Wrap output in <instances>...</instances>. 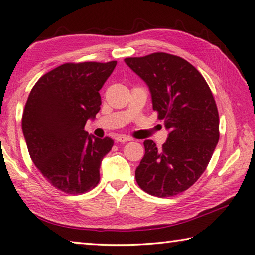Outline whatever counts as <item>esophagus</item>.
<instances>
[{"instance_id":"esophagus-1","label":"esophagus","mask_w":255,"mask_h":255,"mask_svg":"<svg viewBox=\"0 0 255 255\" xmlns=\"http://www.w3.org/2000/svg\"><path fill=\"white\" fill-rule=\"evenodd\" d=\"M116 140L119 143H126V142H129V140H131V138H129V137L125 135H118L116 137Z\"/></svg>"}]
</instances>
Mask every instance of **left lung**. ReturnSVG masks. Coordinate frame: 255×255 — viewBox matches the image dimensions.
I'll return each mask as SVG.
<instances>
[{
    "label": "left lung",
    "mask_w": 255,
    "mask_h": 255,
    "mask_svg": "<svg viewBox=\"0 0 255 255\" xmlns=\"http://www.w3.org/2000/svg\"><path fill=\"white\" fill-rule=\"evenodd\" d=\"M125 62L146 83L153 110L169 130L161 148L151 139L144 142L136 181L149 195L175 196L200 178L215 152L219 140L216 101L203 76L180 56L157 52Z\"/></svg>",
    "instance_id": "obj_1"
}]
</instances>
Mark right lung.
<instances>
[{
	"instance_id": "obj_1",
	"label": "right lung",
	"mask_w": 255,
	"mask_h": 255,
	"mask_svg": "<svg viewBox=\"0 0 255 255\" xmlns=\"http://www.w3.org/2000/svg\"><path fill=\"white\" fill-rule=\"evenodd\" d=\"M117 61L64 63L34 85L22 113L28 152L48 183L67 194L91 191L102 159L113 146L84 130L101 109L99 91Z\"/></svg>"
}]
</instances>
